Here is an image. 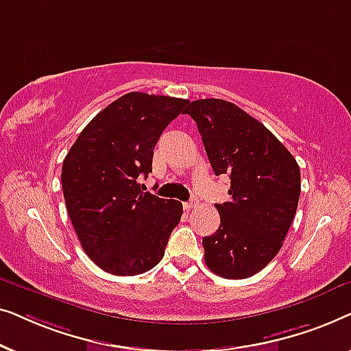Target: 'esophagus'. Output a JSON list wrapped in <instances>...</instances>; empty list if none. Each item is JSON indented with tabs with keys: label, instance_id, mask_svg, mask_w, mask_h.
Listing matches in <instances>:
<instances>
[{
	"label": "esophagus",
	"instance_id": "34e87169",
	"mask_svg": "<svg viewBox=\"0 0 351 351\" xmlns=\"http://www.w3.org/2000/svg\"><path fill=\"white\" fill-rule=\"evenodd\" d=\"M196 204H198V201H196V198H193L191 201H189V203H184V209L190 210V209H193Z\"/></svg>",
	"mask_w": 351,
	"mask_h": 351
}]
</instances>
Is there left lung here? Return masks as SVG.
<instances>
[{
    "label": "left lung",
    "mask_w": 351,
    "mask_h": 351,
    "mask_svg": "<svg viewBox=\"0 0 351 351\" xmlns=\"http://www.w3.org/2000/svg\"><path fill=\"white\" fill-rule=\"evenodd\" d=\"M215 176L230 177V199L215 204L220 227L203 238L204 262L227 280L265 268L280 252L300 196V169L289 150L237 105L222 99L190 102Z\"/></svg>",
    "instance_id": "obj_1"
}]
</instances>
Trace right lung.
<instances>
[{
	"label": "right lung",
	"mask_w": 351,
	"mask_h": 351,
	"mask_svg": "<svg viewBox=\"0 0 351 351\" xmlns=\"http://www.w3.org/2000/svg\"><path fill=\"white\" fill-rule=\"evenodd\" d=\"M189 100L124 94L90 119L66 153L62 189L78 239L95 265L117 276L152 270L165 256L182 203L143 193L153 148Z\"/></svg>",
	"instance_id": "right-lung-1"
}]
</instances>
